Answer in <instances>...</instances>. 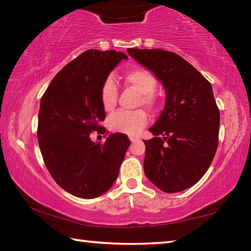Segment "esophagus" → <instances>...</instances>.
<instances>
[{"instance_id": "esophagus-1", "label": "esophagus", "mask_w": 251, "mask_h": 251, "mask_svg": "<svg viewBox=\"0 0 251 251\" xmlns=\"http://www.w3.org/2000/svg\"><path fill=\"white\" fill-rule=\"evenodd\" d=\"M137 137H135V136H129V141L131 142V143H135L136 141H137Z\"/></svg>"}]
</instances>
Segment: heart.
Here are the masks:
<instances>
[{"mask_svg":"<svg viewBox=\"0 0 251 251\" xmlns=\"http://www.w3.org/2000/svg\"><path fill=\"white\" fill-rule=\"evenodd\" d=\"M127 84L133 86L142 94L141 103L147 107H154L156 105V97L154 92L157 86L155 76L150 71L141 67L129 70L125 74ZM118 90L112 77L105 80L100 90V100L103 107L106 110H112L115 107L117 101ZM147 124V115L143 110L136 112H120L110 117L108 122L109 128L117 133L135 135Z\"/></svg>","mask_w":251,"mask_h":251,"instance_id":"obj_1","label":"heart"}]
</instances>
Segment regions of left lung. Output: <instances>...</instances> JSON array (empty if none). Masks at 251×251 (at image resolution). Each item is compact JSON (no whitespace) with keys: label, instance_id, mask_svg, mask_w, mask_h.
Returning a JSON list of instances; mask_svg holds the SVG:
<instances>
[{"label":"left lung","instance_id":"left-lung-1","mask_svg":"<svg viewBox=\"0 0 251 251\" xmlns=\"http://www.w3.org/2000/svg\"><path fill=\"white\" fill-rule=\"evenodd\" d=\"M127 52L152 72L166 93L164 109L150 128L155 137L144 141V172L163 192H182L205 175L217 151L220 116L211 84L173 52Z\"/></svg>","mask_w":251,"mask_h":251}]
</instances>
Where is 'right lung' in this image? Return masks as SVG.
Here are the masks:
<instances>
[{"mask_svg":"<svg viewBox=\"0 0 251 251\" xmlns=\"http://www.w3.org/2000/svg\"><path fill=\"white\" fill-rule=\"evenodd\" d=\"M127 55L88 50L54 76L41 100L37 139L45 166L58 186L73 196L91 199L115 182L130 142L109 134L104 144L91 133H105L101 86Z\"/></svg>","mask_w":251,"mask_h":251,"instance_id":"add662e5","label":"right lung"}]
</instances>
